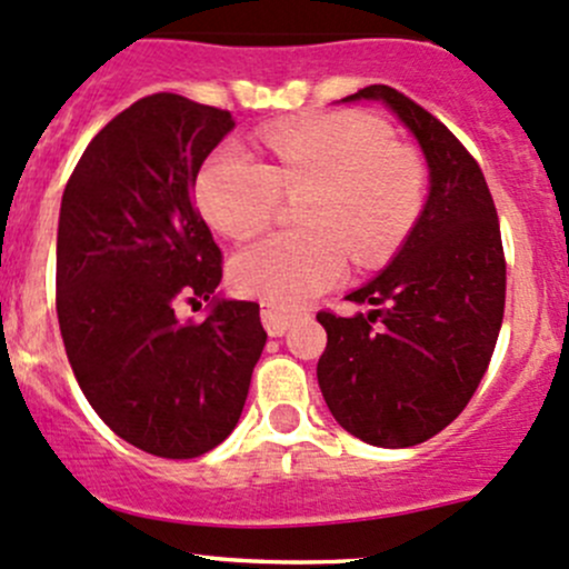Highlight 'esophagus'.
<instances>
[{
    "instance_id": "1",
    "label": "esophagus",
    "mask_w": 569,
    "mask_h": 569,
    "mask_svg": "<svg viewBox=\"0 0 569 569\" xmlns=\"http://www.w3.org/2000/svg\"><path fill=\"white\" fill-rule=\"evenodd\" d=\"M292 320H296V312L282 309L279 303L262 301V326H266V331L271 333V337H282Z\"/></svg>"
}]
</instances>
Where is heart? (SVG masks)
Listing matches in <instances>:
<instances>
[{
  "instance_id": "b5f03b06",
  "label": "heart",
  "mask_w": 569,
  "mask_h": 569,
  "mask_svg": "<svg viewBox=\"0 0 569 569\" xmlns=\"http://www.w3.org/2000/svg\"><path fill=\"white\" fill-rule=\"evenodd\" d=\"M271 163L221 148L197 174L204 219L230 238L262 230L284 194L298 197V230L271 232L232 257V284L246 296L296 307L356 266H378L406 238L425 204L427 172L383 122L333 111L266 133Z\"/></svg>"
}]
</instances>
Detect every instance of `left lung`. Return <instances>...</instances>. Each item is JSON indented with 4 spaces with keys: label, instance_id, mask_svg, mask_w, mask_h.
<instances>
[{
    "label": "left lung",
    "instance_id": "obj_1",
    "mask_svg": "<svg viewBox=\"0 0 569 569\" xmlns=\"http://www.w3.org/2000/svg\"><path fill=\"white\" fill-rule=\"evenodd\" d=\"M342 101H383L400 117L427 158L430 197L395 260L348 296L370 312H318V383L350 436L416 447L458 419L493 356L507 296L499 216L479 163L438 117L386 84Z\"/></svg>",
    "mask_w": 569,
    "mask_h": 569
}]
</instances>
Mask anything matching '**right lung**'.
Listing matches in <instances>:
<instances>
[{
  "mask_svg": "<svg viewBox=\"0 0 569 569\" xmlns=\"http://www.w3.org/2000/svg\"><path fill=\"white\" fill-rule=\"evenodd\" d=\"M232 126L230 111L156 92L96 133L62 194L68 361L96 413L156 458H199L236 430L268 339L260 303L216 298L221 249L191 197ZM183 300H210L211 315L180 321Z\"/></svg>",
  "mask_w": 569,
  "mask_h": 569,
  "instance_id": "right-lung-1",
  "label": "right lung"
}]
</instances>
